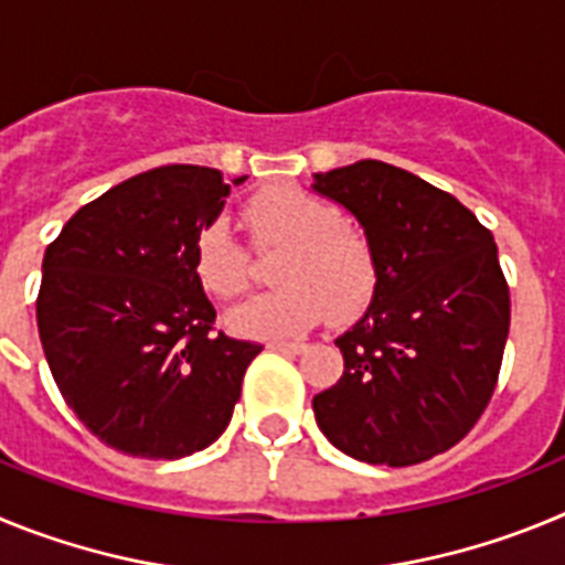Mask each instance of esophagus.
Here are the masks:
<instances>
[{
    "label": "esophagus",
    "mask_w": 565,
    "mask_h": 565,
    "mask_svg": "<svg viewBox=\"0 0 565 565\" xmlns=\"http://www.w3.org/2000/svg\"><path fill=\"white\" fill-rule=\"evenodd\" d=\"M266 348L268 351H277V353H302L306 351V344L302 342H268Z\"/></svg>",
    "instance_id": "34e87169"
}]
</instances>
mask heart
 Wrapping results in <instances>:
<instances>
[{
    "label": "heart",
    "mask_w": 565,
    "mask_h": 565,
    "mask_svg": "<svg viewBox=\"0 0 565 565\" xmlns=\"http://www.w3.org/2000/svg\"><path fill=\"white\" fill-rule=\"evenodd\" d=\"M243 223L254 246H286V252L274 266L282 286L239 302L228 313L234 333L288 339L322 322L328 311L348 322L371 306L379 282L376 248L367 234L344 226L331 203L299 186H271L243 206ZM192 268L201 286L221 299L246 291L252 277L248 248L223 221L194 237Z\"/></svg>",
    "instance_id": "heart-1"
}]
</instances>
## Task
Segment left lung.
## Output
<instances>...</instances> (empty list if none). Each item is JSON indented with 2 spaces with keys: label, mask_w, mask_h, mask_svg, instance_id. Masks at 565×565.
I'll list each match as a JSON object with an SVG mask.
<instances>
[{
  "label": "left lung",
  "mask_w": 565,
  "mask_h": 565,
  "mask_svg": "<svg viewBox=\"0 0 565 565\" xmlns=\"http://www.w3.org/2000/svg\"><path fill=\"white\" fill-rule=\"evenodd\" d=\"M376 248L373 302L337 339L344 373L313 396L344 456L411 467L467 436L495 393L509 286L492 232L450 192L382 161L313 174Z\"/></svg>",
  "instance_id": "8db88e82"
}]
</instances>
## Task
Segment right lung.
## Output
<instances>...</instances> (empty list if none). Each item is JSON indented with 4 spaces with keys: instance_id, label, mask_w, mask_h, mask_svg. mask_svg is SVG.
<instances>
[{
    "instance_id": "add662e5",
    "label": "right lung",
    "mask_w": 565,
    "mask_h": 565,
    "mask_svg": "<svg viewBox=\"0 0 565 565\" xmlns=\"http://www.w3.org/2000/svg\"><path fill=\"white\" fill-rule=\"evenodd\" d=\"M226 194L217 169H149L78 209L44 252V359L70 411L113 450L172 461L232 422L263 344L214 333L192 268L194 237Z\"/></svg>"
}]
</instances>
